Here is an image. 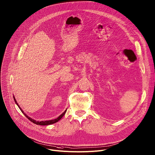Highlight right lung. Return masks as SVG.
I'll return each mask as SVG.
<instances>
[{
  "instance_id": "right-lung-1",
  "label": "right lung",
  "mask_w": 155,
  "mask_h": 155,
  "mask_svg": "<svg viewBox=\"0 0 155 155\" xmlns=\"http://www.w3.org/2000/svg\"><path fill=\"white\" fill-rule=\"evenodd\" d=\"M14 101H15V103H16V104L17 105V106L18 107V108H20V110H21V111L22 112V113H24V115L26 117V118H28L30 121H32V122H33L34 123H35V124H36V125H51V124H53V123H56V122H57V121H58L61 118H62L63 117H64V115L65 114V113H66V111H67V110L62 113V114L61 115H60L57 118H56V119H54V120H48V121H37L36 120H33V119H32L31 118H30V117H28L25 113H24V112L22 111V110L20 108V107H19V105H18V104L17 103V101L15 100V97H14Z\"/></svg>"
}]
</instances>
